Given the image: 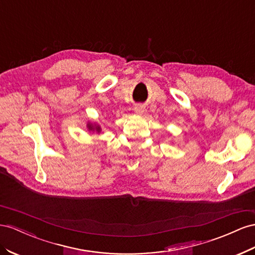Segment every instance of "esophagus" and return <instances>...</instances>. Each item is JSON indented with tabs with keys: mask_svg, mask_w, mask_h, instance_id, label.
<instances>
[{
	"mask_svg": "<svg viewBox=\"0 0 255 255\" xmlns=\"http://www.w3.org/2000/svg\"><path fill=\"white\" fill-rule=\"evenodd\" d=\"M134 112L136 115H142L143 112H144V107L142 105H137L135 108H134Z\"/></svg>",
	"mask_w": 255,
	"mask_h": 255,
	"instance_id": "1",
	"label": "esophagus"
}]
</instances>
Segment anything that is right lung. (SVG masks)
<instances>
[{"label":"right lung","instance_id":"1","mask_svg":"<svg viewBox=\"0 0 255 255\" xmlns=\"http://www.w3.org/2000/svg\"><path fill=\"white\" fill-rule=\"evenodd\" d=\"M87 128L89 132H92V133H98L100 134L102 132V128L98 123H92V122H88L87 123Z\"/></svg>","mask_w":255,"mask_h":255}]
</instances>
